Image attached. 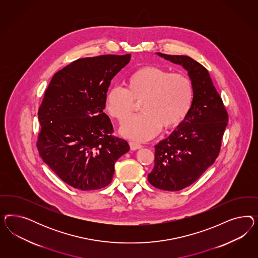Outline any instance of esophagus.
<instances>
[{"label": "esophagus", "instance_id": "esophagus-1", "mask_svg": "<svg viewBox=\"0 0 258 258\" xmlns=\"http://www.w3.org/2000/svg\"><path fill=\"white\" fill-rule=\"evenodd\" d=\"M130 147L132 150H136V149H139L142 148V145L138 144V143H135V142H130Z\"/></svg>", "mask_w": 258, "mask_h": 258}]
</instances>
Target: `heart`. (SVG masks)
<instances>
[{
    "mask_svg": "<svg viewBox=\"0 0 258 258\" xmlns=\"http://www.w3.org/2000/svg\"><path fill=\"white\" fill-rule=\"evenodd\" d=\"M125 86L110 88L105 106L111 117L124 124L132 113L134 100L141 101L142 113L121 127V133L133 140H149L162 127L167 131L180 125L194 100V86L189 77L160 66L138 68L127 77Z\"/></svg>",
    "mask_w": 258,
    "mask_h": 258,
    "instance_id": "1",
    "label": "heart"
}]
</instances>
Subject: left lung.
<instances>
[{
	"instance_id": "left-lung-1",
	"label": "left lung",
	"mask_w": 258,
	"mask_h": 258,
	"mask_svg": "<svg viewBox=\"0 0 258 258\" xmlns=\"http://www.w3.org/2000/svg\"><path fill=\"white\" fill-rule=\"evenodd\" d=\"M158 55L188 72L194 100L183 122L155 146L150 184L166 191H180L198 180L214 164L221 148L228 113L207 69L187 55Z\"/></svg>"
}]
</instances>
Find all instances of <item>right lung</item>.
<instances>
[{
    "label": "right lung",
    "mask_w": 258,
    "mask_h": 258,
    "mask_svg": "<svg viewBox=\"0 0 258 258\" xmlns=\"http://www.w3.org/2000/svg\"><path fill=\"white\" fill-rule=\"evenodd\" d=\"M131 54L78 58L55 73L38 116L39 156L61 180L82 191L109 185L114 164L130 150L114 136L103 111L111 79L131 60Z\"/></svg>",
    "instance_id": "obj_1"
}]
</instances>
